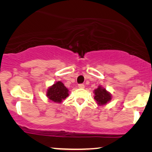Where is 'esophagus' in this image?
<instances>
[{
	"label": "esophagus",
	"instance_id": "obj_1",
	"mask_svg": "<svg viewBox=\"0 0 152 152\" xmlns=\"http://www.w3.org/2000/svg\"><path fill=\"white\" fill-rule=\"evenodd\" d=\"M78 87H79V88H84L85 86H84V84H79V85H78Z\"/></svg>",
	"mask_w": 152,
	"mask_h": 152
}]
</instances>
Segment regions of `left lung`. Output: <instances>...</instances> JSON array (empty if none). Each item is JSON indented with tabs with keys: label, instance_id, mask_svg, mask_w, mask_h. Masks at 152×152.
<instances>
[{
	"label": "left lung",
	"instance_id": "8db88e82",
	"mask_svg": "<svg viewBox=\"0 0 152 152\" xmlns=\"http://www.w3.org/2000/svg\"><path fill=\"white\" fill-rule=\"evenodd\" d=\"M93 93L95 95L94 99L95 102L98 106L107 105L112 99L111 93L101 85H99L97 88L93 91Z\"/></svg>",
	"mask_w": 152,
	"mask_h": 152
}]
</instances>
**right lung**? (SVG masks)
Returning a JSON list of instances; mask_svg holds the SVG:
<instances>
[{
  "mask_svg": "<svg viewBox=\"0 0 152 152\" xmlns=\"http://www.w3.org/2000/svg\"><path fill=\"white\" fill-rule=\"evenodd\" d=\"M69 95V90L61 81L55 82L46 91V96L50 100L55 103H61Z\"/></svg>",
  "mask_w": 152,
  "mask_h": 152,
  "instance_id": "right-lung-1",
  "label": "right lung"
}]
</instances>
